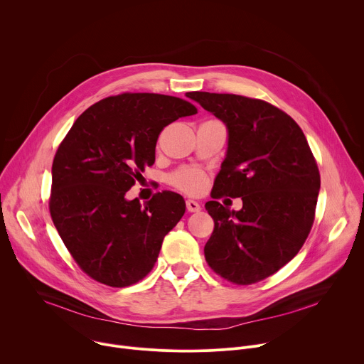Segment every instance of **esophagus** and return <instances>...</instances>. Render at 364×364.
I'll return each mask as SVG.
<instances>
[{"label": "esophagus", "instance_id": "esophagus-1", "mask_svg": "<svg viewBox=\"0 0 364 364\" xmlns=\"http://www.w3.org/2000/svg\"><path fill=\"white\" fill-rule=\"evenodd\" d=\"M186 207H187V210L190 213H196V212L200 210V204L197 201H194V200H187L186 201Z\"/></svg>", "mask_w": 364, "mask_h": 364}]
</instances>
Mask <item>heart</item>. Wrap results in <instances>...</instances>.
Listing matches in <instances>:
<instances>
[{"mask_svg": "<svg viewBox=\"0 0 364 364\" xmlns=\"http://www.w3.org/2000/svg\"><path fill=\"white\" fill-rule=\"evenodd\" d=\"M170 184L177 190L187 194H198L205 188L207 177L204 173L196 168H181L173 173L168 178Z\"/></svg>", "mask_w": 364, "mask_h": 364, "instance_id": "1", "label": "heart"}]
</instances>
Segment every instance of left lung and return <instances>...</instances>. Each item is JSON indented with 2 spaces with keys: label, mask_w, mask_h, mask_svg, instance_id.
<instances>
[{
  "label": "left lung",
  "mask_w": 364,
  "mask_h": 364,
  "mask_svg": "<svg viewBox=\"0 0 364 364\" xmlns=\"http://www.w3.org/2000/svg\"><path fill=\"white\" fill-rule=\"evenodd\" d=\"M187 96L229 129V146L205 210L215 229L209 267L236 285L262 281L299 252L316 218L320 171L299 125L269 102L232 93ZM242 196L239 213L218 198Z\"/></svg>",
  "instance_id": "left-lung-1"
}]
</instances>
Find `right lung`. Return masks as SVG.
I'll list each match as a JSON object with an SVG mask.
<instances>
[{
    "label": "right lung",
    "instance_id": "obj_1",
    "mask_svg": "<svg viewBox=\"0 0 364 364\" xmlns=\"http://www.w3.org/2000/svg\"><path fill=\"white\" fill-rule=\"evenodd\" d=\"M197 114L188 100L131 93L89 107L60 142L51 167L48 210L65 246L92 279L124 288L145 278L184 198L159 191L144 204L125 193L155 161L160 132Z\"/></svg>",
    "mask_w": 364,
    "mask_h": 364
}]
</instances>
